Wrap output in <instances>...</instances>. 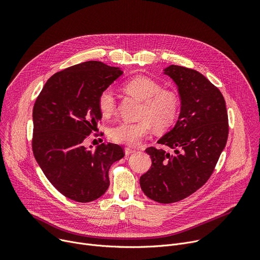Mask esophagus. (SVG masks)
Instances as JSON below:
<instances>
[{
	"label": "esophagus",
	"mask_w": 260,
	"mask_h": 260,
	"mask_svg": "<svg viewBox=\"0 0 260 260\" xmlns=\"http://www.w3.org/2000/svg\"><path fill=\"white\" fill-rule=\"evenodd\" d=\"M135 152H136L135 149H132V148H129V147H125V149H124V153H125L126 156H128V155H131V154H133V153H135Z\"/></svg>",
	"instance_id": "obj_1"
}]
</instances>
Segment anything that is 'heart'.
<instances>
[{"instance_id":"obj_1","label":"heart","mask_w":260,"mask_h":260,"mask_svg":"<svg viewBox=\"0 0 260 260\" xmlns=\"http://www.w3.org/2000/svg\"><path fill=\"white\" fill-rule=\"evenodd\" d=\"M124 90L143 101L138 122H120L111 127L108 136L112 141L137 145L139 141L151 132L152 125L157 129L170 127L178 116L179 101L171 90H162L160 84L153 79L136 76L124 84ZM100 112L103 116L112 115L116 109V99L111 89L103 90L98 100Z\"/></svg>"}]
</instances>
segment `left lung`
Returning <instances> with one entry per match:
<instances>
[{"instance_id":"obj_1","label":"left lung","mask_w":260,"mask_h":260,"mask_svg":"<svg viewBox=\"0 0 260 260\" xmlns=\"http://www.w3.org/2000/svg\"><path fill=\"white\" fill-rule=\"evenodd\" d=\"M163 74L177 85L181 106L174 127L158 143L174 153L146 148L152 167L140 177V186L152 200L173 203L208 181L226 144L229 123L222 93L202 74L178 65Z\"/></svg>"}]
</instances>
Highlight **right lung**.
I'll use <instances>...</instances> for the list:
<instances>
[{
  "mask_svg": "<svg viewBox=\"0 0 260 260\" xmlns=\"http://www.w3.org/2000/svg\"><path fill=\"white\" fill-rule=\"evenodd\" d=\"M122 74L99 61L71 66L46 82L35 103V158L50 183L72 200L101 197L109 186V168L124 157L118 144L102 143L93 151L84 145L102 118L100 93Z\"/></svg>",
  "mask_w": 260,
  "mask_h": 260,
  "instance_id": "right-lung-1",
  "label": "right lung"
}]
</instances>
